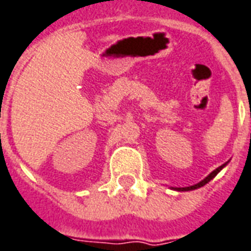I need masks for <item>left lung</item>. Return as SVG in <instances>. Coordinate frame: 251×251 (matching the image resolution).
Listing matches in <instances>:
<instances>
[{
	"mask_svg": "<svg viewBox=\"0 0 251 251\" xmlns=\"http://www.w3.org/2000/svg\"><path fill=\"white\" fill-rule=\"evenodd\" d=\"M224 166H226V163H224V165H221L220 168L215 169L214 172H211L210 174H209V176H207V177H206L205 179H202V181L200 183H197V185H193V186H187V187H176V190H178V192H189V190H194V189H198V187L203 186V185H206V183L209 182L210 179H213V178H214L215 176H217V174H218V173H220L221 170H222V168H224Z\"/></svg>",
	"mask_w": 251,
	"mask_h": 251,
	"instance_id": "8db88e82",
	"label": "left lung"
}]
</instances>
